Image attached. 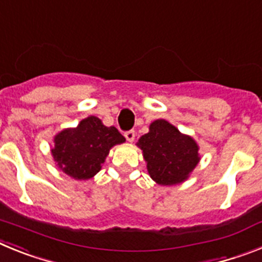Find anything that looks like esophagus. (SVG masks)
Returning <instances> with one entry per match:
<instances>
[{"instance_id": "1", "label": "esophagus", "mask_w": 262, "mask_h": 262, "mask_svg": "<svg viewBox=\"0 0 262 262\" xmlns=\"http://www.w3.org/2000/svg\"><path fill=\"white\" fill-rule=\"evenodd\" d=\"M135 135L136 133L134 131V129H128V131L124 133V136H126V139L128 140V142H134V140H135Z\"/></svg>"}]
</instances>
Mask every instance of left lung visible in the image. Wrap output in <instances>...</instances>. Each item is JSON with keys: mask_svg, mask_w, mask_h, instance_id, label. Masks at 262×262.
Here are the masks:
<instances>
[{"mask_svg": "<svg viewBox=\"0 0 262 262\" xmlns=\"http://www.w3.org/2000/svg\"><path fill=\"white\" fill-rule=\"evenodd\" d=\"M138 145L143 149L148 173L160 185L185 181L200 161L196 143L164 119L155 120Z\"/></svg>", "mask_w": 262, "mask_h": 262, "instance_id": "obj_1", "label": "left lung"}]
</instances>
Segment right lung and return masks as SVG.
<instances>
[{"mask_svg":"<svg viewBox=\"0 0 262 262\" xmlns=\"http://www.w3.org/2000/svg\"><path fill=\"white\" fill-rule=\"evenodd\" d=\"M124 140L115 127L103 126L97 117H88L76 128L55 136L52 156L62 172L76 180H88L101 170L110 148Z\"/></svg>","mask_w":262,"mask_h":262,"instance_id":"right-lung-1","label":"right lung"}]
</instances>
